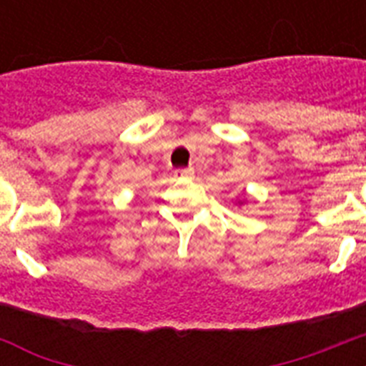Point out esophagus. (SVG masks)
<instances>
[{
    "label": "esophagus",
    "instance_id": "esophagus-1",
    "mask_svg": "<svg viewBox=\"0 0 366 366\" xmlns=\"http://www.w3.org/2000/svg\"><path fill=\"white\" fill-rule=\"evenodd\" d=\"M177 177L194 178V169H180V171H177Z\"/></svg>",
    "mask_w": 366,
    "mask_h": 366
}]
</instances>
